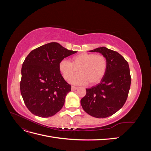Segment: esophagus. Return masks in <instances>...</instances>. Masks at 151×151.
Segmentation results:
<instances>
[{
  "label": "esophagus",
  "mask_w": 151,
  "mask_h": 151,
  "mask_svg": "<svg viewBox=\"0 0 151 151\" xmlns=\"http://www.w3.org/2000/svg\"><path fill=\"white\" fill-rule=\"evenodd\" d=\"M77 89H78V88H77V87H75V86H72V88H71L72 91H76Z\"/></svg>",
  "instance_id": "34e87169"
}]
</instances>
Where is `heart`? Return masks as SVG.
Segmentation results:
<instances>
[{"instance_id":"1","label":"heart","mask_w":151,"mask_h":151,"mask_svg":"<svg viewBox=\"0 0 151 151\" xmlns=\"http://www.w3.org/2000/svg\"><path fill=\"white\" fill-rule=\"evenodd\" d=\"M59 70L63 78L70 80L77 72L80 74L73 77L71 83L76 85L99 83L105 76L108 60L103 55L82 53L72 58V62L63 59L58 64Z\"/></svg>"}]
</instances>
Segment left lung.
<instances>
[{
    "label": "left lung",
    "mask_w": 151,
    "mask_h": 151,
    "mask_svg": "<svg viewBox=\"0 0 151 151\" xmlns=\"http://www.w3.org/2000/svg\"><path fill=\"white\" fill-rule=\"evenodd\" d=\"M89 52L100 53L106 57L108 68L99 84L86 89L81 104L89 115L106 118L121 109L127 99L131 84L129 65L120 53L104 47Z\"/></svg>",
    "instance_id": "left-lung-1"
}]
</instances>
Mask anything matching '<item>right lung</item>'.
Segmentation results:
<instances>
[{"label": "right lung", "mask_w": 151, "mask_h": 151, "mask_svg": "<svg viewBox=\"0 0 151 151\" xmlns=\"http://www.w3.org/2000/svg\"><path fill=\"white\" fill-rule=\"evenodd\" d=\"M76 52L52 42L32 50L26 57L21 68L20 90L26 107L34 115L50 117L62 109L71 86L62 76L58 64Z\"/></svg>", "instance_id": "right-lung-1"}]
</instances>
